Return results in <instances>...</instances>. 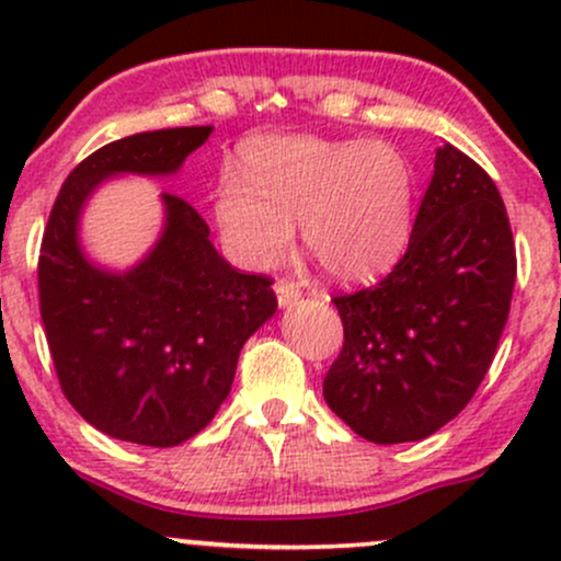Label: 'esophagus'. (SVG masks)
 Listing matches in <instances>:
<instances>
[{"instance_id":"obj_1","label":"esophagus","mask_w":561,"mask_h":561,"mask_svg":"<svg viewBox=\"0 0 561 561\" xmlns=\"http://www.w3.org/2000/svg\"><path fill=\"white\" fill-rule=\"evenodd\" d=\"M274 293H276V300H279V308H289L300 300L298 285H293V282H287V279L276 282Z\"/></svg>"}]
</instances>
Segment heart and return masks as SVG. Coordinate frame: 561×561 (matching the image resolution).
I'll list each match as a JSON object with an SVG mask.
<instances>
[{"mask_svg":"<svg viewBox=\"0 0 561 561\" xmlns=\"http://www.w3.org/2000/svg\"><path fill=\"white\" fill-rule=\"evenodd\" d=\"M242 176L216 184L214 218L227 253L266 268L293 240L337 282H366L403 255L414 227L416 176L388 141L289 134L250 141Z\"/></svg>","mask_w":561,"mask_h":561,"instance_id":"heart-1","label":"heart"}]
</instances>
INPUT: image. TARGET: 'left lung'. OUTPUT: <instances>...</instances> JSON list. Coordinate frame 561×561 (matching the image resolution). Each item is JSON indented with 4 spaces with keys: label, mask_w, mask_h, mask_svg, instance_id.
<instances>
[{
    "label": "left lung",
    "mask_w": 561,
    "mask_h": 561,
    "mask_svg": "<svg viewBox=\"0 0 561 561\" xmlns=\"http://www.w3.org/2000/svg\"><path fill=\"white\" fill-rule=\"evenodd\" d=\"M514 279L493 179L443 145L403 259L377 287L332 300L345 343L324 377L327 405L379 446L437 433L491 369Z\"/></svg>",
    "instance_id": "8db88e82"
}]
</instances>
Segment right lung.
<instances>
[{"mask_svg": "<svg viewBox=\"0 0 561 561\" xmlns=\"http://www.w3.org/2000/svg\"><path fill=\"white\" fill-rule=\"evenodd\" d=\"M210 131L160 128L100 147L70 171L44 229L38 302L60 388L92 427L139 446H179L214 420L276 295L268 276L231 268L171 192L158 242L126 272L89 261L81 214L107 179L179 173Z\"/></svg>", "mask_w": 561, "mask_h": 561, "instance_id": "obj_1", "label": "right lung"}]
</instances>
